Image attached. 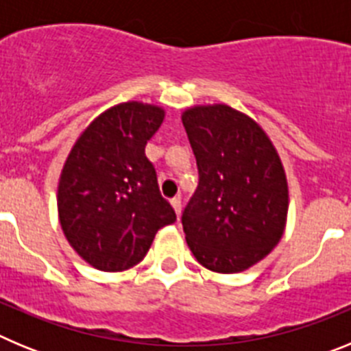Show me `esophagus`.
Masks as SVG:
<instances>
[{
	"label": "esophagus",
	"instance_id": "1",
	"mask_svg": "<svg viewBox=\"0 0 351 351\" xmlns=\"http://www.w3.org/2000/svg\"><path fill=\"white\" fill-rule=\"evenodd\" d=\"M170 204H172V207H173V210H176V214H178V216H181V209H182L181 197H173L172 200H170Z\"/></svg>",
	"mask_w": 351,
	"mask_h": 351
}]
</instances>
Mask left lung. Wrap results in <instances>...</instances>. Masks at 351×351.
Instances as JSON below:
<instances>
[{
	"label": "left lung",
	"instance_id": "1",
	"mask_svg": "<svg viewBox=\"0 0 351 351\" xmlns=\"http://www.w3.org/2000/svg\"><path fill=\"white\" fill-rule=\"evenodd\" d=\"M181 119L198 167V188L182 213L186 243L209 271H246L285 234L283 161L262 126L230 105H193Z\"/></svg>",
	"mask_w": 351,
	"mask_h": 351
}]
</instances>
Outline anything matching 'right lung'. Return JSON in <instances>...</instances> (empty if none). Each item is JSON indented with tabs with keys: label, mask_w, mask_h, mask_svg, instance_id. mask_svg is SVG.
I'll return each instance as SVG.
<instances>
[{
	"label": "right lung",
	"mask_w": 351,
	"mask_h": 351,
	"mask_svg": "<svg viewBox=\"0 0 351 351\" xmlns=\"http://www.w3.org/2000/svg\"><path fill=\"white\" fill-rule=\"evenodd\" d=\"M163 119L160 105L117 104L96 116L68 153L58 182V216L70 246L98 271L137 265L156 232L176 221L145 156Z\"/></svg>",
	"instance_id": "1"
}]
</instances>
